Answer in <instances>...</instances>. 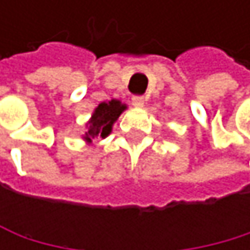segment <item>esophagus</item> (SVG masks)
Here are the masks:
<instances>
[{
	"mask_svg": "<svg viewBox=\"0 0 250 250\" xmlns=\"http://www.w3.org/2000/svg\"><path fill=\"white\" fill-rule=\"evenodd\" d=\"M132 104H133V106H136V108L144 106V97L142 96H133L132 97Z\"/></svg>",
	"mask_w": 250,
	"mask_h": 250,
	"instance_id": "esophagus-1",
	"label": "esophagus"
}]
</instances>
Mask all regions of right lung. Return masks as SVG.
Wrapping results in <instances>:
<instances>
[{"label":"right lung","mask_w":250,"mask_h":250,"mask_svg":"<svg viewBox=\"0 0 250 250\" xmlns=\"http://www.w3.org/2000/svg\"><path fill=\"white\" fill-rule=\"evenodd\" d=\"M124 109H126V104H121L118 100L100 103L88 121V130L85 133V139L91 141L96 138H106L112 130V124Z\"/></svg>","instance_id":"obj_1"}]
</instances>
